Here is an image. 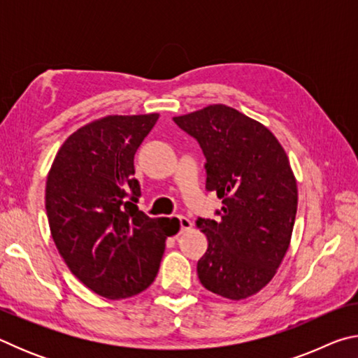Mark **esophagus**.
Listing matches in <instances>:
<instances>
[{"label": "esophagus", "mask_w": 358, "mask_h": 358, "mask_svg": "<svg viewBox=\"0 0 358 358\" xmlns=\"http://www.w3.org/2000/svg\"><path fill=\"white\" fill-rule=\"evenodd\" d=\"M178 221H180V232H186V230H189L192 227L191 220H187L186 216H178Z\"/></svg>", "instance_id": "34e87169"}]
</instances>
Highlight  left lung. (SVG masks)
I'll use <instances>...</instances> for the list:
<instances>
[{
  "instance_id": "left-lung-1",
  "label": "left lung",
  "mask_w": 358,
  "mask_h": 358,
  "mask_svg": "<svg viewBox=\"0 0 358 358\" xmlns=\"http://www.w3.org/2000/svg\"><path fill=\"white\" fill-rule=\"evenodd\" d=\"M173 121L201 145L207 189L222 201L220 220L196 221L208 240L199 280L224 299H248L271 281L292 237L299 194L286 151L264 124L222 104Z\"/></svg>"
}]
</instances>
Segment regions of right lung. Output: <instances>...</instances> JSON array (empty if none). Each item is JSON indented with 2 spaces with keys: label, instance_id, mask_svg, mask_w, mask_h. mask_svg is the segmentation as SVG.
Listing matches in <instances>:
<instances>
[{
  "label": "right lung",
  "instance_id": "obj_1",
  "mask_svg": "<svg viewBox=\"0 0 358 358\" xmlns=\"http://www.w3.org/2000/svg\"><path fill=\"white\" fill-rule=\"evenodd\" d=\"M159 115H108L71 134L45 186L52 238L77 280L110 300L155 281L178 220L138 210L134 155ZM178 224L170 230V222Z\"/></svg>",
  "mask_w": 358,
  "mask_h": 358
}]
</instances>
